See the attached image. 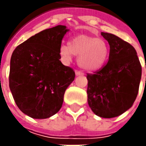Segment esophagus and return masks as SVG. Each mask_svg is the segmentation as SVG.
<instances>
[{
  "label": "esophagus",
  "instance_id": "obj_1",
  "mask_svg": "<svg viewBox=\"0 0 146 146\" xmlns=\"http://www.w3.org/2000/svg\"><path fill=\"white\" fill-rule=\"evenodd\" d=\"M76 75L77 76H83V75H84V73H83V72H81V71H80V70H76Z\"/></svg>",
  "mask_w": 146,
  "mask_h": 146
}]
</instances>
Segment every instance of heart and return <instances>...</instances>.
I'll return each mask as SVG.
<instances>
[{"mask_svg":"<svg viewBox=\"0 0 146 146\" xmlns=\"http://www.w3.org/2000/svg\"><path fill=\"white\" fill-rule=\"evenodd\" d=\"M59 52L66 62H70L74 55L78 56L79 66L93 72L101 69L106 62L110 48L102 39L80 35L70 39L68 44H62Z\"/></svg>","mask_w":146,"mask_h":146,"instance_id":"obj_1","label":"heart"}]
</instances>
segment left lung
<instances>
[{
  "instance_id": "obj_1",
  "label": "left lung",
  "mask_w": 146,
  "mask_h": 146,
  "mask_svg": "<svg viewBox=\"0 0 146 146\" xmlns=\"http://www.w3.org/2000/svg\"><path fill=\"white\" fill-rule=\"evenodd\" d=\"M110 44L109 61L101 70L88 74V103L102 118H115L130 109L138 94L141 66L137 51L115 35L102 32Z\"/></svg>"
}]
</instances>
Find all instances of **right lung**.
<instances>
[{"mask_svg": "<svg viewBox=\"0 0 146 146\" xmlns=\"http://www.w3.org/2000/svg\"><path fill=\"white\" fill-rule=\"evenodd\" d=\"M69 31L58 25L22 43L10 59L9 88L19 110L33 119H47L61 109L75 71L60 61L62 40Z\"/></svg>", "mask_w": 146, "mask_h": 146, "instance_id": "obj_1", "label": "right lung"}]
</instances>
